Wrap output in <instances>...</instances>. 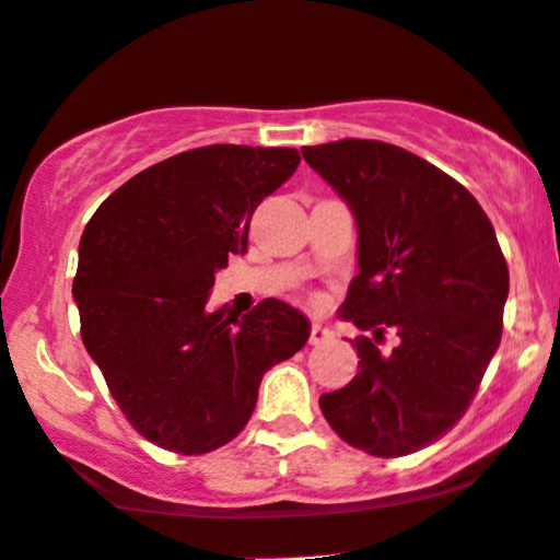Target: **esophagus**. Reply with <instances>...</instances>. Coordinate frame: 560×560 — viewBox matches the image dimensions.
I'll use <instances>...</instances> for the list:
<instances>
[{"mask_svg":"<svg viewBox=\"0 0 560 560\" xmlns=\"http://www.w3.org/2000/svg\"><path fill=\"white\" fill-rule=\"evenodd\" d=\"M331 337H335V331H331L327 324L322 322L311 324V346H324V342H329Z\"/></svg>","mask_w":560,"mask_h":560,"instance_id":"obj_1","label":"esophagus"}]
</instances>
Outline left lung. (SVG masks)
Returning <instances> with one entry per match:
<instances>
[{"instance_id":"obj_1","label":"left lung","mask_w":560,"mask_h":560,"mask_svg":"<svg viewBox=\"0 0 560 560\" xmlns=\"http://www.w3.org/2000/svg\"><path fill=\"white\" fill-rule=\"evenodd\" d=\"M303 159L340 194L359 231V273L340 318L359 337V374L318 398L355 450L404 457L435 444L470 407L500 348L508 262L487 212L454 177L383 140L305 145Z\"/></svg>"}]
</instances>
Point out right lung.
Masks as SVG:
<instances>
[{"instance_id": "1", "label": "right lung", "mask_w": 560, "mask_h": 560, "mask_svg": "<svg viewBox=\"0 0 560 560\" xmlns=\"http://www.w3.org/2000/svg\"><path fill=\"white\" fill-rule=\"evenodd\" d=\"M294 149L205 145L138 172L97 207L79 242L82 342L143 439L207 454L247 425L270 366L308 342L281 300L238 318L207 311L214 273L247 252L249 220L298 170Z\"/></svg>"}]
</instances>
